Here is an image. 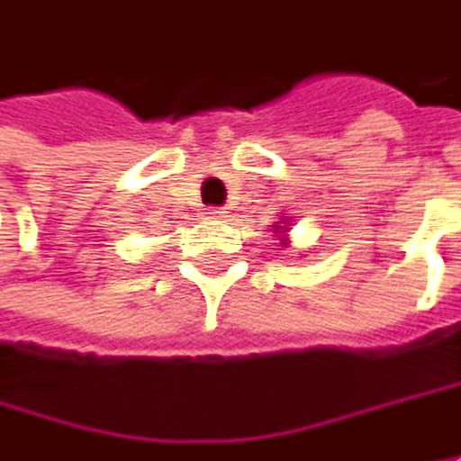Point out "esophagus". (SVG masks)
<instances>
[{
  "mask_svg": "<svg viewBox=\"0 0 461 461\" xmlns=\"http://www.w3.org/2000/svg\"><path fill=\"white\" fill-rule=\"evenodd\" d=\"M208 213H211V216H213V219H221V216H224V213H227V211H224V208H211V211H208Z\"/></svg>",
  "mask_w": 461,
  "mask_h": 461,
  "instance_id": "esophagus-1",
  "label": "esophagus"
}]
</instances>
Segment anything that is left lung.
<instances>
[{
  "mask_svg": "<svg viewBox=\"0 0 461 461\" xmlns=\"http://www.w3.org/2000/svg\"><path fill=\"white\" fill-rule=\"evenodd\" d=\"M276 230H285V227H276Z\"/></svg>",
  "mask_w": 461,
  "mask_h": 461,
  "instance_id": "8db88e82",
  "label": "left lung"
}]
</instances>
